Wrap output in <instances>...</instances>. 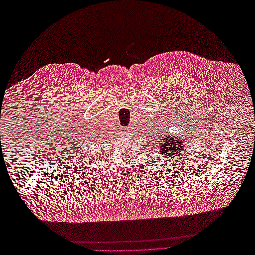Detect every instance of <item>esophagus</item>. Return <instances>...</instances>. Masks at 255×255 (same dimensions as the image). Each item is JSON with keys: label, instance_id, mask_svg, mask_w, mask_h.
Masks as SVG:
<instances>
[{"label": "esophagus", "instance_id": "obj_1", "mask_svg": "<svg viewBox=\"0 0 255 255\" xmlns=\"http://www.w3.org/2000/svg\"><path fill=\"white\" fill-rule=\"evenodd\" d=\"M123 132H125V133H130V132H132V128H130V127L126 128L125 129H123Z\"/></svg>", "mask_w": 255, "mask_h": 255}]
</instances>
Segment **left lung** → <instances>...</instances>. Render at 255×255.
<instances>
[{
    "mask_svg": "<svg viewBox=\"0 0 255 255\" xmlns=\"http://www.w3.org/2000/svg\"><path fill=\"white\" fill-rule=\"evenodd\" d=\"M160 154L170 159H177V157L180 158L181 156V151L183 150V146L185 145V140H182L181 138L177 137H170L165 135L163 137V139H160Z\"/></svg>",
    "mask_w": 255,
    "mask_h": 255,
    "instance_id": "left-lung-1",
    "label": "left lung"
}]
</instances>
